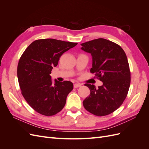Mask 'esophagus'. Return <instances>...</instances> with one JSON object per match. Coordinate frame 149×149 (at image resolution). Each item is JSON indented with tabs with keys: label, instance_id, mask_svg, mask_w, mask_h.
Returning a JSON list of instances; mask_svg holds the SVG:
<instances>
[{
	"label": "esophagus",
	"instance_id": "1",
	"mask_svg": "<svg viewBox=\"0 0 149 149\" xmlns=\"http://www.w3.org/2000/svg\"><path fill=\"white\" fill-rule=\"evenodd\" d=\"M81 84H79V83H76L74 84V88H79V87H81Z\"/></svg>",
	"mask_w": 149,
	"mask_h": 149
}]
</instances>
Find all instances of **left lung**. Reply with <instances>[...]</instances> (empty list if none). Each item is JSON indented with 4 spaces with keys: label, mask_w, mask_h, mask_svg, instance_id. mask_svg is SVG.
I'll use <instances>...</instances> for the list:
<instances>
[{
    "label": "left lung",
    "mask_w": 149,
    "mask_h": 149,
    "mask_svg": "<svg viewBox=\"0 0 149 149\" xmlns=\"http://www.w3.org/2000/svg\"><path fill=\"white\" fill-rule=\"evenodd\" d=\"M82 50L91 53V73L103 83L98 88L85 84L90 94L83 101L88 112L104 116L115 111L127 95L130 84V72L124 51L119 45L104 38H98L81 44Z\"/></svg>",
    "instance_id": "left-lung-1"
}]
</instances>
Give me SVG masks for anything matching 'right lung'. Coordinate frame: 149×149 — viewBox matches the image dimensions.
I'll use <instances>...</instances> for the list:
<instances>
[{
  "instance_id": "obj_1",
  "label": "right lung",
  "mask_w": 149,
  "mask_h": 149,
  "mask_svg": "<svg viewBox=\"0 0 149 149\" xmlns=\"http://www.w3.org/2000/svg\"><path fill=\"white\" fill-rule=\"evenodd\" d=\"M77 44L52 38L37 40L21 56L17 77L22 94L38 113L53 116L64 107L73 84L69 81L60 82L56 79L53 84L49 74L63 54Z\"/></svg>"
}]
</instances>
